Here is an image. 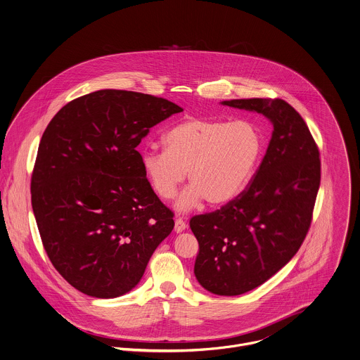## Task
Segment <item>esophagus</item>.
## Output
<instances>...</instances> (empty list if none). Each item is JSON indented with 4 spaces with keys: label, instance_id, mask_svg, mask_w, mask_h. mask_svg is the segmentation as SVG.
Here are the masks:
<instances>
[{
    "label": "esophagus",
    "instance_id": "esophagus-1",
    "mask_svg": "<svg viewBox=\"0 0 360 360\" xmlns=\"http://www.w3.org/2000/svg\"><path fill=\"white\" fill-rule=\"evenodd\" d=\"M186 229H187L186 221L183 219H176V221H174V231L179 233V232H183Z\"/></svg>",
    "mask_w": 360,
    "mask_h": 360
}]
</instances>
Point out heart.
Returning a JSON list of instances; mask_svg holds the SVG:
<instances>
[{
  "label": "heart",
  "mask_w": 360,
  "mask_h": 360,
  "mask_svg": "<svg viewBox=\"0 0 360 360\" xmlns=\"http://www.w3.org/2000/svg\"><path fill=\"white\" fill-rule=\"evenodd\" d=\"M165 150H143L141 166L155 194L173 198L184 181L190 187L176 207L188 210L202 199L210 206L229 203L249 181L262 155L259 129L246 121L191 118L165 134Z\"/></svg>",
  "instance_id": "obj_1"
}]
</instances>
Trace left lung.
<instances>
[{"label":"left lung","instance_id":"left-lung-1","mask_svg":"<svg viewBox=\"0 0 360 360\" xmlns=\"http://www.w3.org/2000/svg\"><path fill=\"white\" fill-rule=\"evenodd\" d=\"M262 114L272 136L249 187L220 210L191 219L199 243L194 274L217 295H239L293 259L312 220L321 184L319 151L307 124L282 98L221 101Z\"/></svg>","mask_w":360,"mask_h":360}]
</instances>
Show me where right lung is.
<instances>
[{"instance_id": "1", "label": "right lung", "mask_w": 360, "mask_h": 360, "mask_svg": "<svg viewBox=\"0 0 360 360\" xmlns=\"http://www.w3.org/2000/svg\"><path fill=\"white\" fill-rule=\"evenodd\" d=\"M180 111L166 98L103 89L67 103L44 131L32 177L34 216L49 260L81 293L131 292L174 227L136 148Z\"/></svg>"}]
</instances>
